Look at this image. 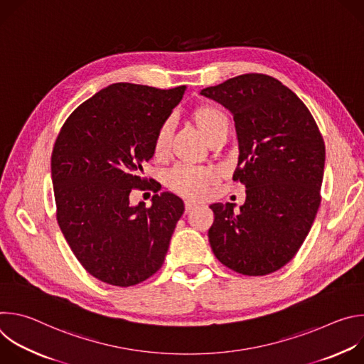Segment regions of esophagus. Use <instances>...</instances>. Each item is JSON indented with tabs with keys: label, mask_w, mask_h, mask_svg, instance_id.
Masks as SVG:
<instances>
[{
	"label": "esophagus",
	"mask_w": 364,
	"mask_h": 364,
	"mask_svg": "<svg viewBox=\"0 0 364 364\" xmlns=\"http://www.w3.org/2000/svg\"><path fill=\"white\" fill-rule=\"evenodd\" d=\"M197 207V204L191 203V201H186V213H190L191 210H194Z\"/></svg>",
	"instance_id": "obj_1"
}]
</instances>
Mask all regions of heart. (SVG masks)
<instances>
[{
  "label": "heart",
  "mask_w": 364,
  "mask_h": 364,
  "mask_svg": "<svg viewBox=\"0 0 364 364\" xmlns=\"http://www.w3.org/2000/svg\"><path fill=\"white\" fill-rule=\"evenodd\" d=\"M196 121L205 136H209L218 128L228 125L229 119L226 114L216 107H203L196 112ZM174 128L173 118H168L160 128L155 138V154H164L170 145L171 134ZM215 178V171L204 167H193L180 164L167 174V183L171 188L190 198H200L204 196L207 186Z\"/></svg>",
  "instance_id": "1"
}]
</instances>
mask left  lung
Segmentation results:
<instances>
[{
  "label": "left lung",
  "instance_id": "obj_1",
  "mask_svg": "<svg viewBox=\"0 0 364 364\" xmlns=\"http://www.w3.org/2000/svg\"><path fill=\"white\" fill-rule=\"evenodd\" d=\"M200 95L235 121L239 159L233 180L246 200L215 203L209 242L232 271L261 277L287 265L305 240L320 207L326 145L304 102L275 77L247 73Z\"/></svg>",
  "mask_w": 364,
  "mask_h": 364
}]
</instances>
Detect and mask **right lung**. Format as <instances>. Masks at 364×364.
<instances>
[{
	"instance_id": "add662e5",
	"label": "right lung",
	"mask_w": 364,
	"mask_h": 364,
	"mask_svg": "<svg viewBox=\"0 0 364 364\" xmlns=\"http://www.w3.org/2000/svg\"><path fill=\"white\" fill-rule=\"evenodd\" d=\"M184 92L186 86L109 85L72 112L56 139L58 223L77 261L102 282L131 287L164 264L184 203L163 191L152 196L151 207L132 205L129 193L148 184L142 166Z\"/></svg>"
}]
</instances>
